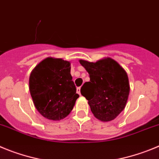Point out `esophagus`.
<instances>
[{"mask_svg":"<svg viewBox=\"0 0 159 159\" xmlns=\"http://www.w3.org/2000/svg\"><path fill=\"white\" fill-rule=\"evenodd\" d=\"M77 93H78L79 95H81V87H78V88H77Z\"/></svg>","mask_w":159,"mask_h":159,"instance_id":"34e87169","label":"esophagus"}]
</instances>
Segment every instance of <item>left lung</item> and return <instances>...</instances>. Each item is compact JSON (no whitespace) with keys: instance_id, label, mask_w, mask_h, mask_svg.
Returning a JSON list of instances; mask_svg holds the SVG:
<instances>
[{"instance_id":"obj_1","label":"left lung","mask_w":159,"mask_h":159,"mask_svg":"<svg viewBox=\"0 0 159 159\" xmlns=\"http://www.w3.org/2000/svg\"><path fill=\"white\" fill-rule=\"evenodd\" d=\"M89 74L90 81L81 89L97 119L111 121L124 109L130 92L128 74L115 60L103 58L97 62L80 60Z\"/></svg>"}]
</instances>
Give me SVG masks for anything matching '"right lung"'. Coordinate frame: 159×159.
I'll use <instances>...</instances> for the list:
<instances>
[{
	"mask_svg": "<svg viewBox=\"0 0 159 159\" xmlns=\"http://www.w3.org/2000/svg\"><path fill=\"white\" fill-rule=\"evenodd\" d=\"M29 90L35 107L51 120H60L70 113L79 97L70 74V62L47 58L31 71Z\"/></svg>",
	"mask_w": 159,
	"mask_h": 159,
	"instance_id": "add662e5",
	"label": "right lung"
}]
</instances>
